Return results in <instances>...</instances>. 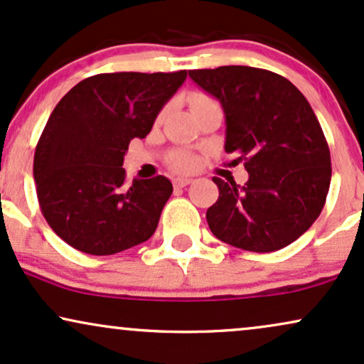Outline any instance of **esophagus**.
<instances>
[{"label": "esophagus", "instance_id": "esophagus-1", "mask_svg": "<svg viewBox=\"0 0 364 364\" xmlns=\"http://www.w3.org/2000/svg\"><path fill=\"white\" fill-rule=\"evenodd\" d=\"M191 181H193L191 178H176L173 183H174V186H176V188H185V186L190 185Z\"/></svg>", "mask_w": 364, "mask_h": 364}]
</instances>
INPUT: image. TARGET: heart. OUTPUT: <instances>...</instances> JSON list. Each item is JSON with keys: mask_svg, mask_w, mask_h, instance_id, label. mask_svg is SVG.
I'll return each instance as SVG.
<instances>
[{"mask_svg": "<svg viewBox=\"0 0 364 364\" xmlns=\"http://www.w3.org/2000/svg\"><path fill=\"white\" fill-rule=\"evenodd\" d=\"M201 100H207V96L196 95L193 98V103L201 102ZM191 164H193V159H191V157L188 154H183V152H181V154H176L173 157V159H171V166H173L174 169H188Z\"/></svg>", "mask_w": 364, "mask_h": 364, "instance_id": "1", "label": "heart"}]
</instances>
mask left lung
Returning <instances> with one entry per match:
<instances>
[{
  "label": "left lung",
  "instance_id": "1",
  "mask_svg": "<svg viewBox=\"0 0 364 364\" xmlns=\"http://www.w3.org/2000/svg\"><path fill=\"white\" fill-rule=\"evenodd\" d=\"M190 77L220 102L225 152H239L244 186L213 178L218 200L207 210L212 234L252 252L287 247L321 215L331 185V152L299 87L249 65L193 69Z\"/></svg>",
  "mask_w": 364,
  "mask_h": 364
}]
</instances>
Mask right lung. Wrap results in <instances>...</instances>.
<instances>
[{"mask_svg":"<svg viewBox=\"0 0 364 364\" xmlns=\"http://www.w3.org/2000/svg\"><path fill=\"white\" fill-rule=\"evenodd\" d=\"M186 80L176 73H105L57 103L38 139L33 178L42 215L64 242L93 256L130 249L154 234L173 193L168 178L127 185L124 156L151 132Z\"/></svg>","mask_w":364,"mask_h":364,"instance_id":"add662e5","label":"right lung"}]
</instances>
